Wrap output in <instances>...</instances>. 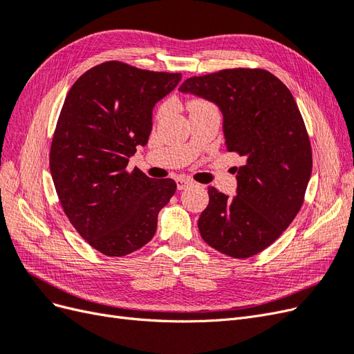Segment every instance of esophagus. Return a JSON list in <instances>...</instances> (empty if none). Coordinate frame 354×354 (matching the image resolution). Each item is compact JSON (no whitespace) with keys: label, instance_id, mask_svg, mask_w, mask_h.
I'll return each instance as SVG.
<instances>
[{"label":"esophagus","instance_id":"1","mask_svg":"<svg viewBox=\"0 0 354 354\" xmlns=\"http://www.w3.org/2000/svg\"><path fill=\"white\" fill-rule=\"evenodd\" d=\"M176 185H177L178 190H185L187 186L192 185V181L187 180V178H183V177H177L176 178Z\"/></svg>","mask_w":354,"mask_h":354}]
</instances>
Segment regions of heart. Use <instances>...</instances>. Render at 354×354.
I'll return each mask as SVG.
<instances>
[{"label": "heart", "instance_id": "b5f03b06", "mask_svg": "<svg viewBox=\"0 0 354 354\" xmlns=\"http://www.w3.org/2000/svg\"><path fill=\"white\" fill-rule=\"evenodd\" d=\"M196 102H198V100H196Z\"/></svg>", "mask_w": 354, "mask_h": 354}]
</instances>
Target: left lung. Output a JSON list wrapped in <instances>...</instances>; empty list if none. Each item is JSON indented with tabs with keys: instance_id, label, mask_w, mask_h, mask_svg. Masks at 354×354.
<instances>
[{
	"instance_id": "left-lung-1",
	"label": "left lung",
	"mask_w": 354,
	"mask_h": 354,
	"mask_svg": "<svg viewBox=\"0 0 354 354\" xmlns=\"http://www.w3.org/2000/svg\"><path fill=\"white\" fill-rule=\"evenodd\" d=\"M180 93L214 103L224 145L245 158L236 195L208 187L198 220L202 239L233 259L266 250L295 218L312 176V147L286 85L264 69H224L186 80Z\"/></svg>"
}]
</instances>
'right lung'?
Returning <instances> with one entry per match:
<instances>
[{"label":"right lung","mask_w":354,"mask_h":354,"mask_svg":"<svg viewBox=\"0 0 354 354\" xmlns=\"http://www.w3.org/2000/svg\"><path fill=\"white\" fill-rule=\"evenodd\" d=\"M180 73L104 62L77 80L63 103L50 151V171L72 226L109 257L140 250L153 238L158 212L176 194L171 178L127 171L146 146L155 104Z\"/></svg>","instance_id":"obj_1"}]
</instances>
